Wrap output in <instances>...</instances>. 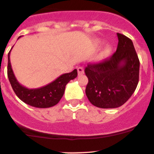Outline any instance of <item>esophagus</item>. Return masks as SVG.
Segmentation results:
<instances>
[{
    "label": "esophagus",
    "mask_w": 154,
    "mask_h": 154,
    "mask_svg": "<svg viewBox=\"0 0 154 154\" xmlns=\"http://www.w3.org/2000/svg\"><path fill=\"white\" fill-rule=\"evenodd\" d=\"M77 70H78V74L79 75L84 74V69L82 67H79L78 69H77Z\"/></svg>",
    "instance_id": "1"
}]
</instances>
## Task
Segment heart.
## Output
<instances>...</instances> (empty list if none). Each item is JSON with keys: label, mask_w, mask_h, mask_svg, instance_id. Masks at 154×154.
Masks as SVG:
<instances>
[{"label": "heart", "mask_w": 154, "mask_h": 154, "mask_svg": "<svg viewBox=\"0 0 154 154\" xmlns=\"http://www.w3.org/2000/svg\"><path fill=\"white\" fill-rule=\"evenodd\" d=\"M112 46L110 45H107L106 47L104 48L103 49V51L100 52V54H99V58H106L107 56H109V54L111 53V51H112Z\"/></svg>", "instance_id": "1"}]
</instances>
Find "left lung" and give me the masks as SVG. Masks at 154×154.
<instances>
[{"instance_id":"left-lung-1","label":"left lung","mask_w":154,"mask_h":154,"mask_svg":"<svg viewBox=\"0 0 154 154\" xmlns=\"http://www.w3.org/2000/svg\"><path fill=\"white\" fill-rule=\"evenodd\" d=\"M116 51L103 62L89 64L85 94L99 108H117L131 97L139 82L140 61L131 39L117 33Z\"/></svg>"}]
</instances>
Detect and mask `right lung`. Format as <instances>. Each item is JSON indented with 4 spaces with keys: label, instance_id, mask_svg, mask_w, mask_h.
I'll return each mask as SVG.
<instances>
[{
    "label": "right lung",
    "instance_id": "1",
    "mask_svg": "<svg viewBox=\"0 0 154 154\" xmlns=\"http://www.w3.org/2000/svg\"><path fill=\"white\" fill-rule=\"evenodd\" d=\"M77 75V70L74 69L71 72L62 75L55 81L45 86L38 89H28L19 83L15 78L11 65L10 52L8 53V76L12 89L21 101L31 106L49 108L55 106L63 96L65 85L70 80L75 79Z\"/></svg>",
    "mask_w": 154,
    "mask_h": 154
}]
</instances>
